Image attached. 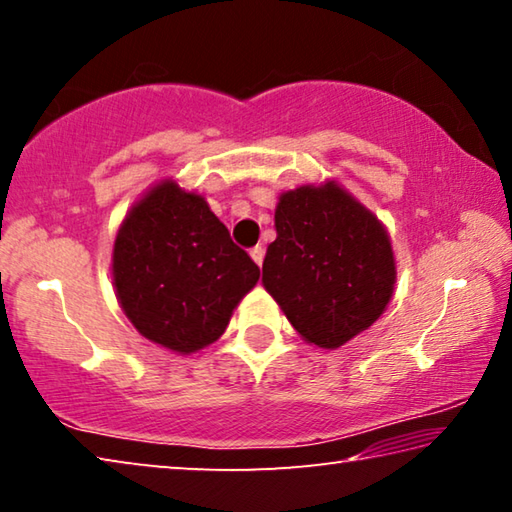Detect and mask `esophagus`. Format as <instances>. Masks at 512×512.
<instances>
[{"label":"esophagus","instance_id":"1","mask_svg":"<svg viewBox=\"0 0 512 512\" xmlns=\"http://www.w3.org/2000/svg\"><path fill=\"white\" fill-rule=\"evenodd\" d=\"M250 257H253V262H255L257 266H262V264H264V248H262V246L250 248Z\"/></svg>","mask_w":512,"mask_h":512}]
</instances>
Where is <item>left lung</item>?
<instances>
[{"label":"left lung","mask_w":512,"mask_h":512,"mask_svg":"<svg viewBox=\"0 0 512 512\" xmlns=\"http://www.w3.org/2000/svg\"><path fill=\"white\" fill-rule=\"evenodd\" d=\"M277 237L264 257V289L311 345L336 350L391 302L397 268L391 237L336 180L280 194Z\"/></svg>","instance_id":"left-lung-1"}]
</instances>
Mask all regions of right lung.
Segmentation results:
<instances>
[{
  "label": "right lung",
  "mask_w": 512,
  "mask_h": 512,
  "mask_svg": "<svg viewBox=\"0 0 512 512\" xmlns=\"http://www.w3.org/2000/svg\"><path fill=\"white\" fill-rule=\"evenodd\" d=\"M259 280L205 196L176 180L153 185L121 221L112 246V287L144 339L178 354L214 343Z\"/></svg>",
  "instance_id": "1"
}]
</instances>
